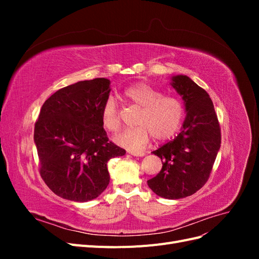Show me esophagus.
Wrapping results in <instances>:
<instances>
[{
  "instance_id": "obj_1",
  "label": "esophagus",
  "mask_w": 259,
  "mask_h": 259,
  "mask_svg": "<svg viewBox=\"0 0 259 259\" xmlns=\"http://www.w3.org/2000/svg\"><path fill=\"white\" fill-rule=\"evenodd\" d=\"M127 152L134 156H144L146 154L144 151H136V150H128Z\"/></svg>"
}]
</instances>
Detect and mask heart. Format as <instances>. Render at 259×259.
<instances>
[{"instance_id":"1","label":"heart","mask_w":259,"mask_h":259,"mask_svg":"<svg viewBox=\"0 0 259 259\" xmlns=\"http://www.w3.org/2000/svg\"><path fill=\"white\" fill-rule=\"evenodd\" d=\"M123 97L128 104L139 108L135 119L137 126L122 132L115 137L116 144L138 150L150 139H167L180 127L185 117L183 101L163 93L146 83H137L125 89ZM103 126L115 133L120 130L121 121L115 101L108 98L101 109Z\"/></svg>"}]
</instances>
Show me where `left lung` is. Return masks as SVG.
Segmentation results:
<instances>
[{
	"instance_id": "obj_1",
	"label": "left lung",
	"mask_w": 259,
	"mask_h": 259,
	"mask_svg": "<svg viewBox=\"0 0 259 259\" xmlns=\"http://www.w3.org/2000/svg\"><path fill=\"white\" fill-rule=\"evenodd\" d=\"M171 81L184 99L187 116L182 132L152 152L163 165L147 184L159 197L173 200L189 197L205 185L221 148L222 134L206 91L187 75H175Z\"/></svg>"
}]
</instances>
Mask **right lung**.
<instances>
[{
	"mask_svg": "<svg viewBox=\"0 0 259 259\" xmlns=\"http://www.w3.org/2000/svg\"><path fill=\"white\" fill-rule=\"evenodd\" d=\"M105 77L60 89L43 104L34 125L40 175L59 197L75 202L96 199L110 182L108 161L125 154L109 140L101 109L109 98Z\"/></svg>",
	"mask_w": 259,
	"mask_h": 259,
	"instance_id": "add662e5",
	"label": "right lung"
}]
</instances>
